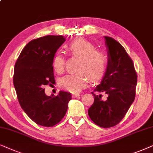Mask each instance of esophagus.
Returning <instances> with one entry per match:
<instances>
[{
  "label": "esophagus",
  "mask_w": 153,
  "mask_h": 153,
  "mask_svg": "<svg viewBox=\"0 0 153 153\" xmlns=\"http://www.w3.org/2000/svg\"><path fill=\"white\" fill-rule=\"evenodd\" d=\"M80 94H78V93L73 94L72 95V97L73 98V99H75V98H76V97H80Z\"/></svg>",
  "instance_id": "1"
}]
</instances>
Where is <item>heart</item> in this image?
Here are the masks:
<instances>
[{
  "label": "heart",
  "mask_w": 153,
  "mask_h": 153,
  "mask_svg": "<svg viewBox=\"0 0 153 153\" xmlns=\"http://www.w3.org/2000/svg\"><path fill=\"white\" fill-rule=\"evenodd\" d=\"M68 50L73 56L80 58L77 71L59 80L61 88L71 92L80 91L86 86L89 78L91 80H99L104 74L108 65V56L104 52L96 50L95 46L82 38H78L68 45ZM52 66L58 73L64 71V59L57 53L53 58Z\"/></svg>",
  "instance_id": "heart-1"
}]
</instances>
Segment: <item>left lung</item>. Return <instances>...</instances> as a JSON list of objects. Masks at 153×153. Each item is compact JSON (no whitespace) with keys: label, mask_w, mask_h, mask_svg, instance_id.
I'll use <instances>...</instances> for the list:
<instances>
[{"label":"left lung","mask_w":153,"mask_h":153,"mask_svg":"<svg viewBox=\"0 0 153 153\" xmlns=\"http://www.w3.org/2000/svg\"><path fill=\"white\" fill-rule=\"evenodd\" d=\"M104 38L108 57L106 71L100 84L94 89L97 94L91 92L94 101L88 114L96 125L109 128L123 119L134 102L137 74L133 61L122 45L111 37Z\"/></svg>","instance_id":"obj_1"}]
</instances>
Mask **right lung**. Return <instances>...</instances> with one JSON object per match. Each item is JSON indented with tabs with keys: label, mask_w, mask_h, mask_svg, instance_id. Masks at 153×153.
Listing matches in <instances>:
<instances>
[{
	"label": "right lung",
	"mask_w": 153,
	"mask_h": 153,
	"mask_svg": "<svg viewBox=\"0 0 153 153\" xmlns=\"http://www.w3.org/2000/svg\"><path fill=\"white\" fill-rule=\"evenodd\" d=\"M62 36H46L30 41L15 63L13 83L22 108L34 123L53 127L63 119L71 99L69 92L47 96L45 85L54 84L52 62L64 43Z\"/></svg>",
	"instance_id": "add662e5"
}]
</instances>
